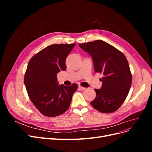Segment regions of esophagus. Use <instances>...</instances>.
<instances>
[{"instance_id": "esophagus-1", "label": "esophagus", "mask_w": 152, "mask_h": 152, "mask_svg": "<svg viewBox=\"0 0 152 152\" xmlns=\"http://www.w3.org/2000/svg\"><path fill=\"white\" fill-rule=\"evenodd\" d=\"M79 88L80 89V90H82V91H84L86 90L87 88H86V87H82L81 86H79Z\"/></svg>"}]
</instances>
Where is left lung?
Wrapping results in <instances>:
<instances>
[{"label": "left lung", "mask_w": 152, "mask_h": 152, "mask_svg": "<svg viewBox=\"0 0 152 152\" xmlns=\"http://www.w3.org/2000/svg\"><path fill=\"white\" fill-rule=\"evenodd\" d=\"M93 58L96 72L103 73L102 86L95 89L96 96L91 102L99 112L116 111L122 104L131 86L132 75L127 59L122 52L103 40L79 44Z\"/></svg>", "instance_id": "8db88e82"}]
</instances>
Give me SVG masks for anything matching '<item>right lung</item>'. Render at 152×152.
Segmentation results:
<instances>
[{"label": "right lung", "mask_w": 152, "mask_h": 152, "mask_svg": "<svg viewBox=\"0 0 152 152\" xmlns=\"http://www.w3.org/2000/svg\"><path fill=\"white\" fill-rule=\"evenodd\" d=\"M75 44H53L31 58L24 83L31 102L46 117H56L70 107L78 86L58 85L57 73L66 68L65 61Z\"/></svg>", "instance_id": "obj_1"}]
</instances>
